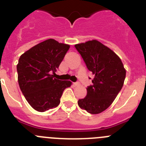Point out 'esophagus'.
Returning a JSON list of instances; mask_svg holds the SVG:
<instances>
[{"mask_svg": "<svg viewBox=\"0 0 146 146\" xmlns=\"http://www.w3.org/2000/svg\"><path fill=\"white\" fill-rule=\"evenodd\" d=\"M79 82H73V86H79Z\"/></svg>", "mask_w": 146, "mask_h": 146, "instance_id": "1", "label": "esophagus"}]
</instances>
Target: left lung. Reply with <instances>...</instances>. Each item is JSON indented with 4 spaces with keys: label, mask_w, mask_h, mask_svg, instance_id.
Returning a JSON list of instances; mask_svg holds the SVG:
<instances>
[{
    "label": "left lung",
    "mask_w": 146,
    "mask_h": 146,
    "mask_svg": "<svg viewBox=\"0 0 146 146\" xmlns=\"http://www.w3.org/2000/svg\"><path fill=\"white\" fill-rule=\"evenodd\" d=\"M94 78L88 86L87 95L78 100V105L91 114L109 108L123 86L126 70L116 54L97 40L74 45Z\"/></svg>",
    "instance_id": "8db88e82"
}]
</instances>
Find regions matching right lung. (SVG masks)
Masks as SVG:
<instances>
[{"mask_svg": "<svg viewBox=\"0 0 146 146\" xmlns=\"http://www.w3.org/2000/svg\"><path fill=\"white\" fill-rule=\"evenodd\" d=\"M69 47L50 38L20 56L17 66L19 86L27 102L37 111L58 106L64 91L72 85L70 81L54 77Z\"/></svg>", "mask_w": 146, "mask_h": 146, "instance_id": "obj_1", "label": "right lung"}]
</instances>
